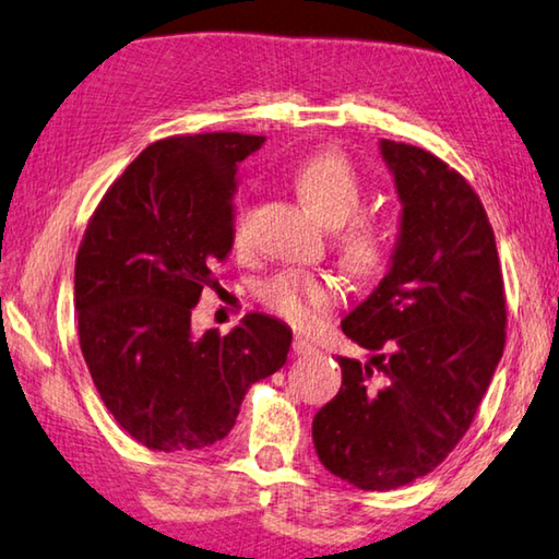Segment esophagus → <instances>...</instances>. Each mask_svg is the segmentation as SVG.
I'll use <instances>...</instances> for the list:
<instances>
[{"label":"esophagus","instance_id":"1","mask_svg":"<svg viewBox=\"0 0 559 559\" xmlns=\"http://www.w3.org/2000/svg\"><path fill=\"white\" fill-rule=\"evenodd\" d=\"M294 350L298 353V356H306V353H311L316 348H313L311 341L304 338V335H296V338H294Z\"/></svg>","mask_w":559,"mask_h":559}]
</instances>
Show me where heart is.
I'll list each match as a JSON object with an SVG mask.
<instances>
[{
	"label": "heart",
	"instance_id": "1",
	"mask_svg": "<svg viewBox=\"0 0 559 559\" xmlns=\"http://www.w3.org/2000/svg\"><path fill=\"white\" fill-rule=\"evenodd\" d=\"M294 186L306 206L325 224L338 226L356 214L362 199L360 176L345 154L325 148L308 156L294 171ZM238 238L246 234V214L238 216ZM345 255L353 271L368 273L383 261V241L376 226L366 218H358L345 236ZM261 300L273 311L294 323H308L316 316L325 313L335 300L338 288L331 278L311 276V273L283 271L269 278L259 290Z\"/></svg>",
	"mask_w": 559,
	"mask_h": 559
}]
</instances>
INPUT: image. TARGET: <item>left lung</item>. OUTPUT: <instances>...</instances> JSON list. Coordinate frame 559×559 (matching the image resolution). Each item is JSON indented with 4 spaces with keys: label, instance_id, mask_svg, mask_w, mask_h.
I'll return each mask as SVG.
<instances>
[{
    "label": "left lung",
    "instance_id": "8db88e82",
    "mask_svg": "<svg viewBox=\"0 0 559 559\" xmlns=\"http://www.w3.org/2000/svg\"><path fill=\"white\" fill-rule=\"evenodd\" d=\"M380 156L401 201L397 241L373 294L341 321L376 353L338 356L341 391L313 418L325 471L360 490H395L448 457L490 388L508 321L498 246L473 186L418 146L383 139Z\"/></svg>",
    "mask_w": 559,
    "mask_h": 559
}]
</instances>
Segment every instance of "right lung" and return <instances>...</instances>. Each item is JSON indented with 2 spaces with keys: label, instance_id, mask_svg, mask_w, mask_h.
I'll return each mask as SVG.
<instances>
[{
  "label": "right lung",
  "instance_id": "obj_1",
  "mask_svg": "<svg viewBox=\"0 0 559 559\" xmlns=\"http://www.w3.org/2000/svg\"><path fill=\"white\" fill-rule=\"evenodd\" d=\"M263 136L214 131L144 148L106 191L76 253L79 345L106 411L148 450H201L248 388L286 362L290 328L248 313L197 335L191 311L234 246V179Z\"/></svg>",
  "mask_w": 559,
  "mask_h": 559
}]
</instances>
